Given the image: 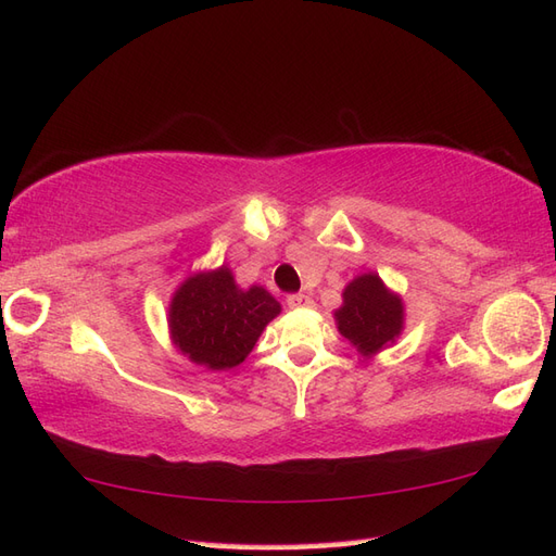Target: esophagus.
Instances as JSON below:
<instances>
[{"mask_svg":"<svg viewBox=\"0 0 556 556\" xmlns=\"http://www.w3.org/2000/svg\"><path fill=\"white\" fill-rule=\"evenodd\" d=\"M287 305L293 307V309H299V307L313 305V301H309V295H305V293H291L289 299H287Z\"/></svg>","mask_w":556,"mask_h":556,"instance_id":"obj_1","label":"esophagus"}]
</instances>
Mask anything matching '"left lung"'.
Segmentation results:
<instances>
[{
	"instance_id": "8db88e82",
	"label": "left lung",
	"mask_w": 556,
	"mask_h": 556,
	"mask_svg": "<svg viewBox=\"0 0 556 556\" xmlns=\"http://www.w3.org/2000/svg\"><path fill=\"white\" fill-rule=\"evenodd\" d=\"M333 319L359 355L369 357L395 343L405 325V305L397 293L386 289L379 275L367 273L343 289V305Z\"/></svg>"
}]
</instances>
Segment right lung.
Instances as JSON below:
<instances>
[{
  "label": "right lung",
  "mask_w": 556,
  "mask_h": 556,
  "mask_svg": "<svg viewBox=\"0 0 556 556\" xmlns=\"http://www.w3.org/2000/svg\"><path fill=\"white\" fill-rule=\"evenodd\" d=\"M281 305L263 287L239 289L229 267L191 275L167 309L175 345L208 369L241 365Z\"/></svg>",
  "instance_id": "add662e5"
}]
</instances>
